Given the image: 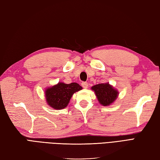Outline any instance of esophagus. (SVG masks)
Masks as SVG:
<instances>
[{
  "label": "esophagus",
  "instance_id": "1",
  "mask_svg": "<svg viewBox=\"0 0 160 160\" xmlns=\"http://www.w3.org/2000/svg\"><path fill=\"white\" fill-rule=\"evenodd\" d=\"M81 86H82L83 88H88V83H87V82H82V83H81Z\"/></svg>",
  "mask_w": 160,
  "mask_h": 160
}]
</instances>
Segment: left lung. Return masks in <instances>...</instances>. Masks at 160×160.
<instances>
[{"instance_id": "1", "label": "left lung", "mask_w": 160, "mask_h": 160, "mask_svg": "<svg viewBox=\"0 0 160 160\" xmlns=\"http://www.w3.org/2000/svg\"><path fill=\"white\" fill-rule=\"evenodd\" d=\"M91 90L95 92L99 103L105 107L113 104L119 95L118 90L108 82L93 86Z\"/></svg>"}]
</instances>
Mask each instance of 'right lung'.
Returning <instances> with one entry per match:
<instances>
[{"label":"right lung","mask_w":160,"mask_h":160,"mask_svg":"<svg viewBox=\"0 0 160 160\" xmlns=\"http://www.w3.org/2000/svg\"><path fill=\"white\" fill-rule=\"evenodd\" d=\"M81 90L82 87L77 83L58 82L44 90L47 104L54 109H62L68 106L74 93Z\"/></svg>","instance_id":"add662e5"}]
</instances>
